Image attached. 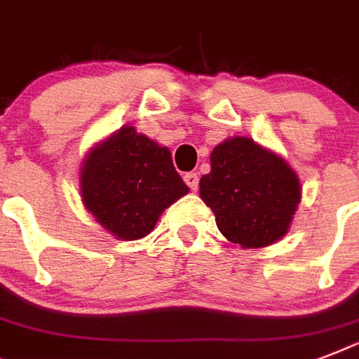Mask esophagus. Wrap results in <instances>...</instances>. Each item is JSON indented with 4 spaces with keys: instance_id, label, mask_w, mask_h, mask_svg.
<instances>
[{
    "instance_id": "esophagus-1",
    "label": "esophagus",
    "mask_w": 359,
    "mask_h": 359,
    "mask_svg": "<svg viewBox=\"0 0 359 359\" xmlns=\"http://www.w3.org/2000/svg\"><path fill=\"white\" fill-rule=\"evenodd\" d=\"M184 182L190 186V190L194 191H197V188H199V177H197V173H186Z\"/></svg>"
}]
</instances>
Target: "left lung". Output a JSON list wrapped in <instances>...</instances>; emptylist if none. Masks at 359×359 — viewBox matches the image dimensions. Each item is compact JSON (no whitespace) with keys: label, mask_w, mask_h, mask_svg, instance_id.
Wrapping results in <instances>:
<instances>
[{"label":"left lung","mask_w":359,"mask_h":359,"mask_svg":"<svg viewBox=\"0 0 359 359\" xmlns=\"http://www.w3.org/2000/svg\"><path fill=\"white\" fill-rule=\"evenodd\" d=\"M222 235L248 250L287 235L302 199L298 175L276 152L250 137H231L214 147L210 173L199 182Z\"/></svg>","instance_id":"1"}]
</instances>
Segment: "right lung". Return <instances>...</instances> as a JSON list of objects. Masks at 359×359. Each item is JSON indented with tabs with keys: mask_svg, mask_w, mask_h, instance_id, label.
I'll return each instance as SVG.
<instances>
[{
	"mask_svg": "<svg viewBox=\"0 0 359 359\" xmlns=\"http://www.w3.org/2000/svg\"><path fill=\"white\" fill-rule=\"evenodd\" d=\"M81 201L104 229L121 240L143 238L160 214L190 188L168 147L123 126L93 147L81 165Z\"/></svg>",
	"mask_w": 359,
	"mask_h": 359,
	"instance_id": "obj_1",
	"label": "right lung"
}]
</instances>
